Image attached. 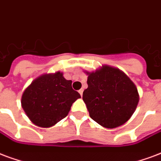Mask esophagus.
I'll use <instances>...</instances> for the list:
<instances>
[{
	"label": "esophagus",
	"mask_w": 161,
	"mask_h": 161,
	"mask_svg": "<svg viewBox=\"0 0 161 161\" xmlns=\"http://www.w3.org/2000/svg\"><path fill=\"white\" fill-rule=\"evenodd\" d=\"M79 93L80 94V96L82 97V94H83V89H80V90H79Z\"/></svg>",
	"instance_id": "34e87169"
}]
</instances>
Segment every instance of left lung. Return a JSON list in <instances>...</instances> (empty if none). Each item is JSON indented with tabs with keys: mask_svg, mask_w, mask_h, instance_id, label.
<instances>
[{
	"mask_svg": "<svg viewBox=\"0 0 161 161\" xmlns=\"http://www.w3.org/2000/svg\"><path fill=\"white\" fill-rule=\"evenodd\" d=\"M86 75L88 87L82 98L91 118L110 129L127 121L139 101L137 89L130 78L119 69L108 65Z\"/></svg>",
	"mask_w": 161,
	"mask_h": 161,
	"instance_id": "8db88e82",
	"label": "left lung"
}]
</instances>
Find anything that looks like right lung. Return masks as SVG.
Masks as SVG:
<instances>
[{
    "label": "right lung",
    "mask_w": 161,
    "mask_h": 161,
    "mask_svg": "<svg viewBox=\"0 0 161 161\" xmlns=\"http://www.w3.org/2000/svg\"><path fill=\"white\" fill-rule=\"evenodd\" d=\"M80 95L63 73L46 74L34 80L22 95L21 104L29 119L40 127H51L67 116Z\"/></svg>",
    "instance_id": "right-lung-1"
}]
</instances>
